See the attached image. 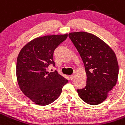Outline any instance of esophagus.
Listing matches in <instances>:
<instances>
[{"label":"esophagus","instance_id":"34e87169","mask_svg":"<svg viewBox=\"0 0 125 125\" xmlns=\"http://www.w3.org/2000/svg\"><path fill=\"white\" fill-rule=\"evenodd\" d=\"M70 78H71V80H73V79H74V75H73H73H71Z\"/></svg>","mask_w":125,"mask_h":125}]
</instances>
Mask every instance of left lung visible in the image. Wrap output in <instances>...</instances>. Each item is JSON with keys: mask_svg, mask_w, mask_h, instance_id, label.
Segmentation results:
<instances>
[{"mask_svg": "<svg viewBox=\"0 0 125 125\" xmlns=\"http://www.w3.org/2000/svg\"><path fill=\"white\" fill-rule=\"evenodd\" d=\"M82 59L87 74V84L77 89L80 98L90 105L101 104L116 85L118 64L110 47L95 35L84 31L69 34Z\"/></svg>", "mask_w": 125, "mask_h": 125, "instance_id": "8db88e82", "label": "left lung"}]
</instances>
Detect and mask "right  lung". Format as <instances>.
Instances as JSON below:
<instances>
[{
  "label": "right lung",
  "mask_w": 125,
  "mask_h": 125,
  "mask_svg": "<svg viewBox=\"0 0 125 125\" xmlns=\"http://www.w3.org/2000/svg\"><path fill=\"white\" fill-rule=\"evenodd\" d=\"M67 37L65 34L36 38L18 54L16 66L18 85L23 93L37 105L45 106L55 101L68 82L57 71H48L50 65L55 66V49Z\"/></svg>",
  "instance_id": "obj_1"
}]
</instances>
